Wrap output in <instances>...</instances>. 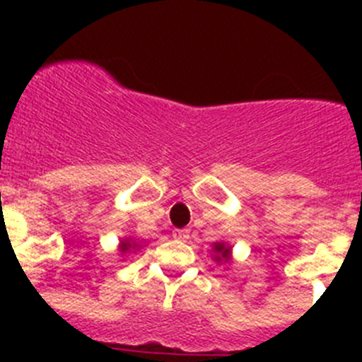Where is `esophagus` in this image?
I'll list each match as a JSON object with an SVG mask.
<instances>
[{
    "mask_svg": "<svg viewBox=\"0 0 362 362\" xmlns=\"http://www.w3.org/2000/svg\"><path fill=\"white\" fill-rule=\"evenodd\" d=\"M174 239H177V241H187L188 238H190V230L187 228H179V230H174Z\"/></svg>",
    "mask_w": 362,
    "mask_h": 362,
    "instance_id": "1",
    "label": "esophagus"
}]
</instances>
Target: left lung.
I'll return each mask as SVG.
<instances>
[{"instance_id":"8db88e82","label":"left lung","mask_w":362,"mask_h":362,"mask_svg":"<svg viewBox=\"0 0 362 362\" xmlns=\"http://www.w3.org/2000/svg\"><path fill=\"white\" fill-rule=\"evenodd\" d=\"M214 259L217 263H228L230 261V246L225 245V243H214Z\"/></svg>"}]
</instances>
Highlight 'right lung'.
<instances>
[{"instance_id": "right-lung-1", "label": "right lung", "mask_w": 362, "mask_h": 362, "mask_svg": "<svg viewBox=\"0 0 362 362\" xmlns=\"http://www.w3.org/2000/svg\"><path fill=\"white\" fill-rule=\"evenodd\" d=\"M137 246V243L136 241H132V239H124V241H121V246H119V250H121V254H127V252H130V250H134V248H136Z\"/></svg>"}]
</instances>
